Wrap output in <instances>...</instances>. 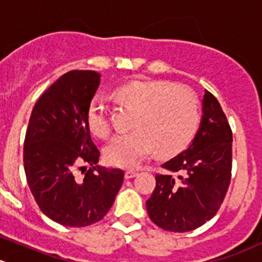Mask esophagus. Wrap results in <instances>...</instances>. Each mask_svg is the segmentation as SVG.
I'll return each mask as SVG.
<instances>
[{"mask_svg": "<svg viewBox=\"0 0 262 262\" xmlns=\"http://www.w3.org/2000/svg\"><path fill=\"white\" fill-rule=\"evenodd\" d=\"M136 176H138V172H136V170H126L125 172L126 180H130V178L136 177Z\"/></svg>", "mask_w": 262, "mask_h": 262, "instance_id": "obj_1", "label": "esophagus"}]
</instances>
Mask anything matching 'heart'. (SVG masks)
<instances>
[{
	"instance_id": "heart-1",
	"label": "heart",
	"mask_w": 262,
	"mask_h": 262,
	"mask_svg": "<svg viewBox=\"0 0 262 262\" xmlns=\"http://www.w3.org/2000/svg\"><path fill=\"white\" fill-rule=\"evenodd\" d=\"M123 104L134 110L130 133L117 134L103 155L115 167H136L154 151L159 158H173L186 150L202 121L200 106L190 89L168 80H134L115 90ZM85 121L90 133L108 137V108L101 97L89 102Z\"/></svg>"
}]
</instances>
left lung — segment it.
<instances>
[{"label": "left lung", "mask_w": 262, "mask_h": 262, "mask_svg": "<svg viewBox=\"0 0 262 262\" xmlns=\"http://www.w3.org/2000/svg\"><path fill=\"white\" fill-rule=\"evenodd\" d=\"M233 132L221 104L205 90L199 132L186 150L164 163L146 202L151 221L163 230L185 233L211 220L231 180Z\"/></svg>", "instance_id": "1"}]
</instances>
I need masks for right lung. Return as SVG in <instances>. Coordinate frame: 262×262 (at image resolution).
Returning a JSON list of instances; mask_svg holds the SVG:
<instances>
[{"instance_id":"right-lung-1","label":"right lung","mask_w":262,"mask_h":262,"mask_svg":"<svg viewBox=\"0 0 262 262\" xmlns=\"http://www.w3.org/2000/svg\"><path fill=\"white\" fill-rule=\"evenodd\" d=\"M95 71H70L38 98L29 117L23 161L28 186L43 214L70 227L101 221L112 207L124 170L98 167L85 114L99 86ZM82 170L80 179L77 172Z\"/></svg>"}]
</instances>
